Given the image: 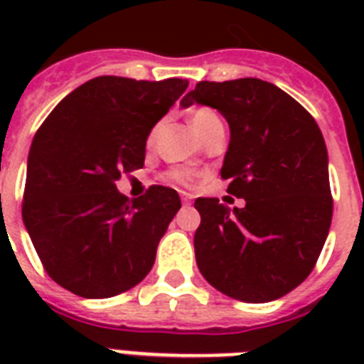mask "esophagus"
<instances>
[{"mask_svg": "<svg viewBox=\"0 0 364 364\" xmlns=\"http://www.w3.org/2000/svg\"><path fill=\"white\" fill-rule=\"evenodd\" d=\"M181 200H183V204L188 205V204H191V194H188V193H181Z\"/></svg>", "mask_w": 364, "mask_h": 364, "instance_id": "obj_1", "label": "esophagus"}]
</instances>
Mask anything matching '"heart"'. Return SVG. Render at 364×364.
I'll list each match as a JSON object with an SVG mask.
<instances>
[{"mask_svg":"<svg viewBox=\"0 0 364 364\" xmlns=\"http://www.w3.org/2000/svg\"><path fill=\"white\" fill-rule=\"evenodd\" d=\"M215 122H221V119L217 117V113H213L211 109H196L191 115V126H193V130L198 134V136H202L208 128H210L211 124H215ZM153 141V136L149 137V143ZM170 181L173 183H179V185H188L191 183V173L185 170H177V171H171L170 176Z\"/></svg>","mask_w":364,"mask_h":364,"instance_id":"b5f03b06","label":"heart"}]
</instances>
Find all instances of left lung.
<instances>
[{
    "label": "left lung",
    "mask_w": 364,
    "mask_h": 364,
    "mask_svg": "<svg viewBox=\"0 0 364 364\" xmlns=\"http://www.w3.org/2000/svg\"><path fill=\"white\" fill-rule=\"evenodd\" d=\"M193 104L227 119L230 143L221 177L230 179L228 194L245 200L230 210L217 198H196V264L230 299H282L310 276L331 228L321 130L296 100L253 77L200 81L181 100V107Z\"/></svg>",
    "instance_id": "1"
}]
</instances>
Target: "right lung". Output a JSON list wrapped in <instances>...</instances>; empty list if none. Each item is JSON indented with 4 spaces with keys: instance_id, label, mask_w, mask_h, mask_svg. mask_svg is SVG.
I'll return each mask as SVG.
<instances>
[{
    "instance_id": "obj_1",
    "label": "right lung",
    "mask_w": 364,
    "mask_h": 364,
    "mask_svg": "<svg viewBox=\"0 0 364 364\" xmlns=\"http://www.w3.org/2000/svg\"><path fill=\"white\" fill-rule=\"evenodd\" d=\"M187 79L102 75L68 94L37 130L28 154L22 219L45 270L82 299L136 287L154 264L179 194L153 185L130 200L115 183L143 168L153 126Z\"/></svg>"
}]
</instances>
